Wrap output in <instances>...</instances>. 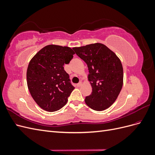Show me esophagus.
Instances as JSON below:
<instances>
[{
	"label": "esophagus",
	"mask_w": 155,
	"mask_h": 155,
	"mask_svg": "<svg viewBox=\"0 0 155 155\" xmlns=\"http://www.w3.org/2000/svg\"><path fill=\"white\" fill-rule=\"evenodd\" d=\"M81 85H82V83L81 82H79V83L77 84V87H80Z\"/></svg>",
	"instance_id": "34e87169"
}]
</instances>
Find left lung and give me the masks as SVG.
<instances>
[{
    "mask_svg": "<svg viewBox=\"0 0 155 155\" xmlns=\"http://www.w3.org/2000/svg\"><path fill=\"white\" fill-rule=\"evenodd\" d=\"M88 67V80L92 92L85 97L92 109L101 111L110 107L118 97L124 82L121 61L105 45L96 43L72 48Z\"/></svg>",
    "mask_w": 155,
    "mask_h": 155,
    "instance_id": "obj_1",
    "label": "left lung"
}]
</instances>
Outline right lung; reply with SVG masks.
<instances>
[{
	"mask_svg": "<svg viewBox=\"0 0 155 155\" xmlns=\"http://www.w3.org/2000/svg\"><path fill=\"white\" fill-rule=\"evenodd\" d=\"M74 54L68 46L50 45L30 60L26 72L27 85L41 109L54 112L66 105L74 87L63 66L69 63Z\"/></svg>",
	"mask_w": 155,
	"mask_h": 155,
	"instance_id": "1",
	"label": "right lung"
}]
</instances>
